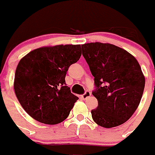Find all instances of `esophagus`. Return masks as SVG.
<instances>
[{
	"mask_svg": "<svg viewBox=\"0 0 155 155\" xmlns=\"http://www.w3.org/2000/svg\"><path fill=\"white\" fill-rule=\"evenodd\" d=\"M90 96H91V92H90V91H88V90H87V91H86V92H85L82 95V97L84 100H86L87 98H88Z\"/></svg>",
	"mask_w": 155,
	"mask_h": 155,
	"instance_id": "34e87169",
	"label": "esophagus"
}]
</instances>
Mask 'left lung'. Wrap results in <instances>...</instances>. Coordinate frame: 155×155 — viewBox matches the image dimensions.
Segmentation results:
<instances>
[{"mask_svg":"<svg viewBox=\"0 0 155 155\" xmlns=\"http://www.w3.org/2000/svg\"><path fill=\"white\" fill-rule=\"evenodd\" d=\"M84 58L94 76L92 95L98 106L92 119L104 128L116 127L131 117L142 99L145 77L137 59L122 48L108 43L81 45Z\"/></svg>","mask_w":155,"mask_h":155,"instance_id":"1","label":"left lung"}]
</instances>
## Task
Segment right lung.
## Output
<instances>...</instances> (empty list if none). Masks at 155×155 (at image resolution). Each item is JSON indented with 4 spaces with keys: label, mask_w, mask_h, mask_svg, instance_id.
Here are the masks:
<instances>
[{
    "label": "right lung",
    "mask_w": 155,
    "mask_h": 155,
    "mask_svg": "<svg viewBox=\"0 0 155 155\" xmlns=\"http://www.w3.org/2000/svg\"><path fill=\"white\" fill-rule=\"evenodd\" d=\"M80 45H58L34 50L18 63L14 91L29 115L55 125L68 117L79 98L65 82L68 68L81 56Z\"/></svg>",
    "instance_id": "add662e5"
}]
</instances>
